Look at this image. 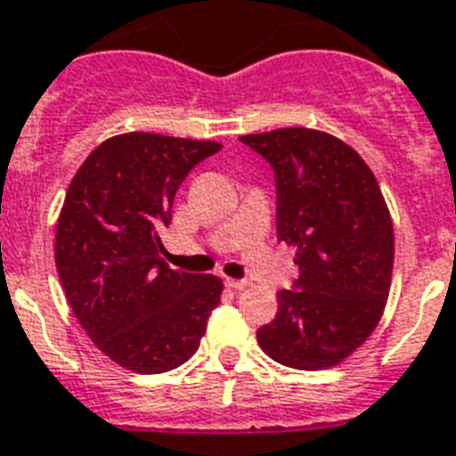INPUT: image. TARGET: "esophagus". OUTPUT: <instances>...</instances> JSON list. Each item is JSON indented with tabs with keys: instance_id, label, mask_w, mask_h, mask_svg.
Instances as JSON below:
<instances>
[{
	"instance_id": "esophagus-1",
	"label": "esophagus",
	"mask_w": 456,
	"mask_h": 456,
	"mask_svg": "<svg viewBox=\"0 0 456 456\" xmlns=\"http://www.w3.org/2000/svg\"><path fill=\"white\" fill-rule=\"evenodd\" d=\"M224 284L229 286V289H234V291H243V289H248V281L246 279H224Z\"/></svg>"
}]
</instances>
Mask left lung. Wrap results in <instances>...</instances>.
<instances>
[{
    "label": "left lung",
    "mask_w": 456,
    "mask_h": 456,
    "mask_svg": "<svg viewBox=\"0 0 456 456\" xmlns=\"http://www.w3.org/2000/svg\"><path fill=\"white\" fill-rule=\"evenodd\" d=\"M274 167L277 236L300 277L257 329L272 360L322 371L350 357L381 322L395 236L374 172L353 146L307 127L239 137Z\"/></svg>",
    "instance_id": "1"
}]
</instances>
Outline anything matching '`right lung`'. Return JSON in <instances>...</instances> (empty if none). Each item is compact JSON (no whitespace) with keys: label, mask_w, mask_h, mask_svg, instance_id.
<instances>
[{"label":"right lung","mask_w":456,"mask_h":456,"mask_svg":"<svg viewBox=\"0 0 456 456\" xmlns=\"http://www.w3.org/2000/svg\"><path fill=\"white\" fill-rule=\"evenodd\" d=\"M220 149L127 132L96 146L68 186L53 243L61 284L94 346L134 374L184 364L220 305V279L170 270L160 257L179 184Z\"/></svg>","instance_id":"add662e5"}]
</instances>
